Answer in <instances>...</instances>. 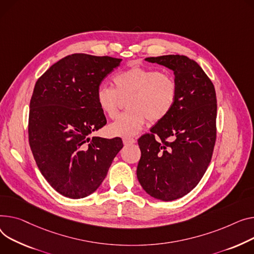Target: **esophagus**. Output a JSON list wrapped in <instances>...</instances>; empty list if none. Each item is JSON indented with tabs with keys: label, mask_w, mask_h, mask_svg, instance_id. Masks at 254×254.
<instances>
[{
	"label": "esophagus",
	"mask_w": 254,
	"mask_h": 254,
	"mask_svg": "<svg viewBox=\"0 0 254 254\" xmlns=\"http://www.w3.org/2000/svg\"><path fill=\"white\" fill-rule=\"evenodd\" d=\"M123 141H124L125 145H130V144H134V143L137 142L136 140L132 139V138H124Z\"/></svg>",
	"instance_id": "esophagus-1"
}]
</instances>
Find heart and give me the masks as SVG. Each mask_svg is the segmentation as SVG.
<instances>
[{
  "instance_id": "b5f03b06",
  "label": "heart",
  "mask_w": 254,
  "mask_h": 254,
  "mask_svg": "<svg viewBox=\"0 0 254 254\" xmlns=\"http://www.w3.org/2000/svg\"><path fill=\"white\" fill-rule=\"evenodd\" d=\"M115 88L101 83L96 91L98 106L108 117L118 113L123 99H128V111L122 113L108 127L113 136L129 138L143 128L146 118L151 123H159L172 112L178 98V84L170 73L155 68L133 66L117 73Z\"/></svg>"
}]
</instances>
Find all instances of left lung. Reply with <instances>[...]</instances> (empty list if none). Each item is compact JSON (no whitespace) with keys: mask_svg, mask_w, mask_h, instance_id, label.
<instances>
[{"mask_svg":"<svg viewBox=\"0 0 254 254\" xmlns=\"http://www.w3.org/2000/svg\"><path fill=\"white\" fill-rule=\"evenodd\" d=\"M145 60L174 71L178 98L172 112L138 140L137 177L150 196L172 201L191 192L210 163L216 139V95L210 78L187 56Z\"/></svg>","mask_w":254,"mask_h":254,"instance_id":"obj_1","label":"left lung"}]
</instances>
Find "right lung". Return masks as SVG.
<instances>
[{"instance_id":"add662e5","label":"right lung","mask_w":254,"mask_h":254,"mask_svg":"<svg viewBox=\"0 0 254 254\" xmlns=\"http://www.w3.org/2000/svg\"><path fill=\"white\" fill-rule=\"evenodd\" d=\"M122 59L68 55L37 80L30 99L28 140L40 172L61 195L95 192L124 147L121 138H90L106 124L96 101L102 80Z\"/></svg>"}]
</instances>
